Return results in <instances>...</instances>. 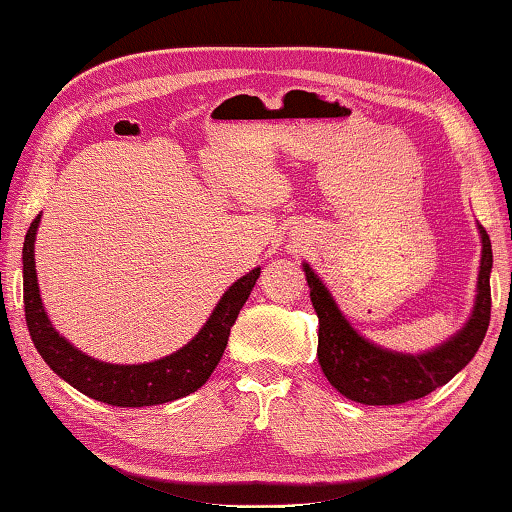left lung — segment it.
<instances>
[{
	"label": "left lung",
	"mask_w": 512,
	"mask_h": 512,
	"mask_svg": "<svg viewBox=\"0 0 512 512\" xmlns=\"http://www.w3.org/2000/svg\"><path fill=\"white\" fill-rule=\"evenodd\" d=\"M478 232L483 250L472 316L444 344L419 355L387 351L358 335V330L339 312L319 275L310 269V264H303L314 312L319 316L316 355L330 385L337 387L339 394L364 405H399L435 392L472 362L488 332L492 310V243L483 225H478Z\"/></svg>",
	"instance_id": "8db88e82"
}]
</instances>
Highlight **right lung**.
Returning a JSON list of instances; mask_svg holds the SVG:
<instances>
[{"instance_id":"add662e5","label":"right lung","mask_w":512,"mask_h":512,"mask_svg":"<svg viewBox=\"0 0 512 512\" xmlns=\"http://www.w3.org/2000/svg\"><path fill=\"white\" fill-rule=\"evenodd\" d=\"M38 223L40 214L27 230L22 248L24 316H27L31 342H34L38 353L43 355V360L50 364L56 376H61L66 383L79 389L81 394L91 396L95 401L118 405V408H143V405L168 403L196 392L198 387L207 383V378L212 376L216 364L223 358L230 328L255 287L259 269L246 273L225 291L205 326L180 351L145 364H109L77 351L66 337H61L54 330L52 321L47 319L43 300H40L34 262Z\"/></svg>"}]
</instances>
